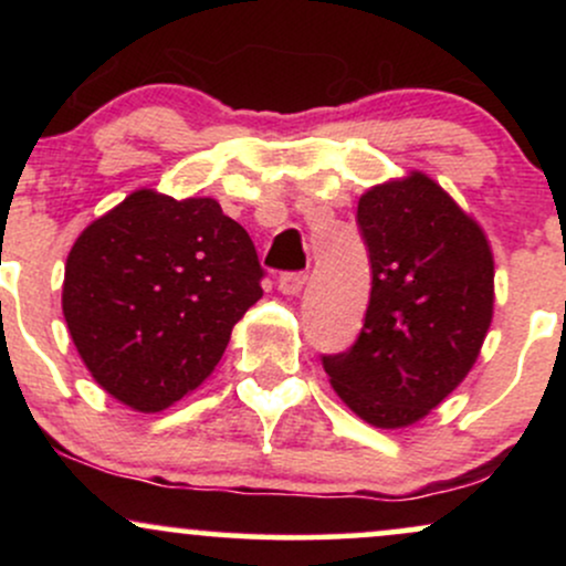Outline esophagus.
Listing matches in <instances>:
<instances>
[{
    "label": "esophagus",
    "mask_w": 566,
    "mask_h": 566,
    "mask_svg": "<svg viewBox=\"0 0 566 566\" xmlns=\"http://www.w3.org/2000/svg\"><path fill=\"white\" fill-rule=\"evenodd\" d=\"M305 284V274H301V271H287V274L279 276V292L282 295H301Z\"/></svg>",
    "instance_id": "esophagus-1"
}]
</instances>
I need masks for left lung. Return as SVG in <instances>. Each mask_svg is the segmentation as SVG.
<instances>
[{
    "mask_svg": "<svg viewBox=\"0 0 566 566\" xmlns=\"http://www.w3.org/2000/svg\"><path fill=\"white\" fill-rule=\"evenodd\" d=\"M356 223L373 265L365 327L322 365L361 420L407 428L471 373L492 322L495 261L482 226L423 172L361 193Z\"/></svg>",
    "mask_w": 566,
    "mask_h": 566,
    "instance_id": "left-lung-1",
    "label": "left lung"
}]
</instances>
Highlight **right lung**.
Listing matches in <instances>:
<instances>
[{
    "instance_id": "right-lung-1",
    "label": "right lung",
    "mask_w": 566,
    "mask_h": 566,
    "mask_svg": "<svg viewBox=\"0 0 566 566\" xmlns=\"http://www.w3.org/2000/svg\"><path fill=\"white\" fill-rule=\"evenodd\" d=\"M261 279L250 233L216 199L140 188L71 247L63 316L97 386L159 412L210 378Z\"/></svg>"
}]
</instances>
